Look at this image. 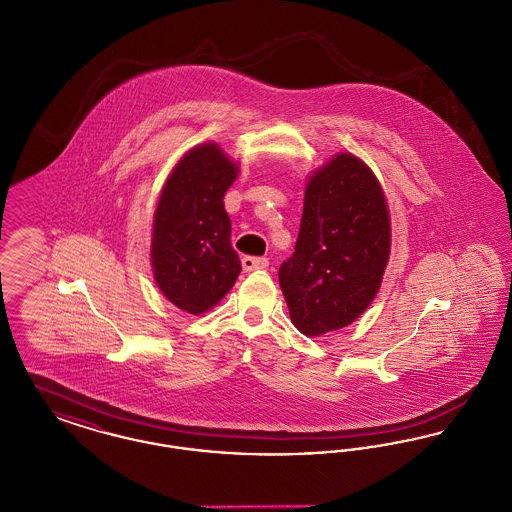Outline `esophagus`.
<instances>
[{
  "label": "esophagus",
  "mask_w": 512,
  "mask_h": 512,
  "mask_svg": "<svg viewBox=\"0 0 512 512\" xmlns=\"http://www.w3.org/2000/svg\"><path fill=\"white\" fill-rule=\"evenodd\" d=\"M242 267L245 272H251V270H259V268H267L268 261L265 257H244Z\"/></svg>",
  "instance_id": "obj_1"
}]
</instances>
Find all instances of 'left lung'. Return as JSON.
<instances>
[{
	"label": "left lung",
	"instance_id": "obj_1",
	"mask_svg": "<svg viewBox=\"0 0 512 512\" xmlns=\"http://www.w3.org/2000/svg\"><path fill=\"white\" fill-rule=\"evenodd\" d=\"M390 251L382 184L363 159L336 153L307 180L295 251L278 272L293 326L317 338L355 322L382 286Z\"/></svg>",
	"mask_w": 512,
	"mask_h": 512
}]
</instances>
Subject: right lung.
I'll return each mask as SVG.
<instances>
[{"mask_svg": "<svg viewBox=\"0 0 512 512\" xmlns=\"http://www.w3.org/2000/svg\"><path fill=\"white\" fill-rule=\"evenodd\" d=\"M238 172L217 142L194 146L172 167L153 213L155 284L174 307L195 317L213 309L242 272L222 201Z\"/></svg>", "mask_w": 512, "mask_h": 512, "instance_id": "obj_1", "label": "right lung"}]
</instances>
